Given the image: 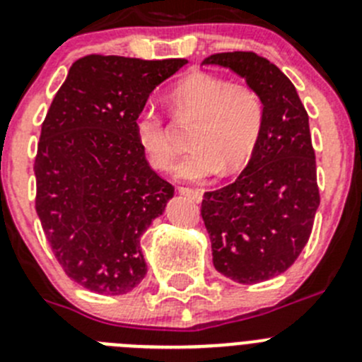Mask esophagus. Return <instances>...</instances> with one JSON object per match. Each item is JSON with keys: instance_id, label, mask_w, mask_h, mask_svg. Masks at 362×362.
<instances>
[{"instance_id": "1", "label": "esophagus", "mask_w": 362, "mask_h": 362, "mask_svg": "<svg viewBox=\"0 0 362 362\" xmlns=\"http://www.w3.org/2000/svg\"><path fill=\"white\" fill-rule=\"evenodd\" d=\"M179 194L181 195H187V197L194 199L195 203H201L203 201V192L201 190H195V188H179Z\"/></svg>"}]
</instances>
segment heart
<instances>
[{"mask_svg":"<svg viewBox=\"0 0 362 362\" xmlns=\"http://www.w3.org/2000/svg\"><path fill=\"white\" fill-rule=\"evenodd\" d=\"M170 102L179 115L199 118L192 136L194 151L174 167L175 179L201 183L218 172L230 175L246 167L264 127V104L255 89L211 73H192L172 89ZM134 131L148 163L167 170L175 148L158 109H141Z\"/></svg>","mask_w":362,"mask_h":362,"instance_id":"obj_1","label":"heart"}]
</instances>
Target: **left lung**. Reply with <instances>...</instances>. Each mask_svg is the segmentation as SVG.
I'll return each instance as SVG.
<instances>
[{
	"label": "left lung",
	"instance_id": "1",
	"mask_svg": "<svg viewBox=\"0 0 362 362\" xmlns=\"http://www.w3.org/2000/svg\"><path fill=\"white\" fill-rule=\"evenodd\" d=\"M203 64L237 73L264 104L247 167L235 183L204 194L201 215L214 265L237 284L271 280L300 257L320 206L309 115L293 82L257 53H215Z\"/></svg>",
	"mask_w": 362,
	"mask_h": 362
}]
</instances>
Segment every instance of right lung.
Wrapping results in <instances>:
<instances>
[{"mask_svg": "<svg viewBox=\"0 0 362 362\" xmlns=\"http://www.w3.org/2000/svg\"><path fill=\"white\" fill-rule=\"evenodd\" d=\"M187 59L88 55L73 62L42 122L35 210L53 255L73 281L125 294L147 274L140 242L174 187L136 140V115Z\"/></svg>", "mask_w": 362, "mask_h": 362, "instance_id": "add662e5", "label": "right lung"}]
</instances>
